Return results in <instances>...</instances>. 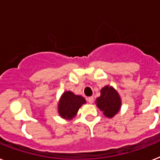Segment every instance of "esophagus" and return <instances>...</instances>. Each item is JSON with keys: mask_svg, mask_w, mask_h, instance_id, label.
<instances>
[{"mask_svg": "<svg viewBox=\"0 0 160 160\" xmlns=\"http://www.w3.org/2000/svg\"><path fill=\"white\" fill-rule=\"evenodd\" d=\"M87 100H88V103H90V104H92V103L93 102V101H94V98H93V97H88Z\"/></svg>", "mask_w": 160, "mask_h": 160, "instance_id": "1", "label": "esophagus"}]
</instances>
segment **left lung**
Returning <instances> with one entry per match:
<instances>
[{
  "instance_id": "obj_1",
  "label": "left lung",
  "mask_w": 160,
  "mask_h": 160,
  "mask_svg": "<svg viewBox=\"0 0 160 160\" xmlns=\"http://www.w3.org/2000/svg\"><path fill=\"white\" fill-rule=\"evenodd\" d=\"M97 106L107 117H113L120 109L121 101L118 92L112 87L106 86L101 90V96L97 98Z\"/></svg>"
}]
</instances>
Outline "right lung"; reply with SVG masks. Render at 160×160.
I'll return each mask as SVG.
<instances>
[{"instance_id":"right-lung-1","label":"right lung","mask_w":160,"mask_h":160,"mask_svg":"<svg viewBox=\"0 0 160 160\" xmlns=\"http://www.w3.org/2000/svg\"><path fill=\"white\" fill-rule=\"evenodd\" d=\"M85 103V99L73 92H65L58 104V112L62 118L72 119L76 115L80 107Z\"/></svg>"}]
</instances>
